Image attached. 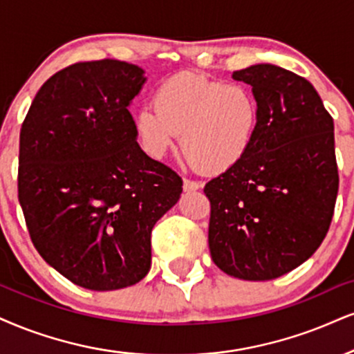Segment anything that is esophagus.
Here are the masks:
<instances>
[{
  "label": "esophagus",
  "instance_id": "obj_1",
  "mask_svg": "<svg viewBox=\"0 0 354 354\" xmlns=\"http://www.w3.org/2000/svg\"><path fill=\"white\" fill-rule=\"evenodd\" d=\"M203 187L202 182L197 180H190V178H184V190L185 192H194V190H200Z\"/></svg>",
  "mask_w": 354,
  "mask_h": 354
}]
</instances>
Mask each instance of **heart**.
I'll use <instances>...</instances> for the list:
<instances>
[{
	"instance_id": "b5f03b06",
	"label": "heart",
	"mask_w": 354,
	"mask_h": 354,
	"mask_svg": "<svg viewBox=\"0 0 354 354\" xmlns=\"http://www.w3.org/2000/svg\"><path fill=\"white\" fill-rule=\"evenodd\" d=\"M259 128V104L243 85H225L195 73H178L156 90L154 104L134 116L138 141L162 159L182 133L190 165L220 174L250 154Z\"/></svg>"
}]
</instances>
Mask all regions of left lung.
Returning a JSON list of instances; mask_svg holds the SVG:
<instances>
[{"label":"left lung","instance_id":"1","mask_svg":"<svg viewBox=\"0 0 354 354\" xmlns=\"http://www.w3.org/2000/svg\"><path fill=\"white\" fill-rule=\"evenodd\" d=\"M259 104L256 141L205 185L213 263L243 281H270L318 250L338 194L333 118L305 78L272 64L233 72Z\"/></svg>","mask_w":354,"mask_h":354}]
</instances>
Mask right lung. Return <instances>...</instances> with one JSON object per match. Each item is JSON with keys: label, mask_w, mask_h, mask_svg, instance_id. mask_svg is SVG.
Returning <instances> with one entry per match:
<instances>
[{"label": "right lung", "mask_w": 354, "mask_h": 354, "mask_svg": "<svg viewBox=\"0 0 354 354\" xmlns=\"http://www.w3.org/2000/svg\"><path fill=\"white\" fill-rule=\"evenodd\" d=\"M147 78L121 60L73 64L41 86L19 134L17 197L47 264L90 290L134 286L182 178L138 144L128 111Z\"/></svg>", "instance_id": "add662e5"}]
</instances>
